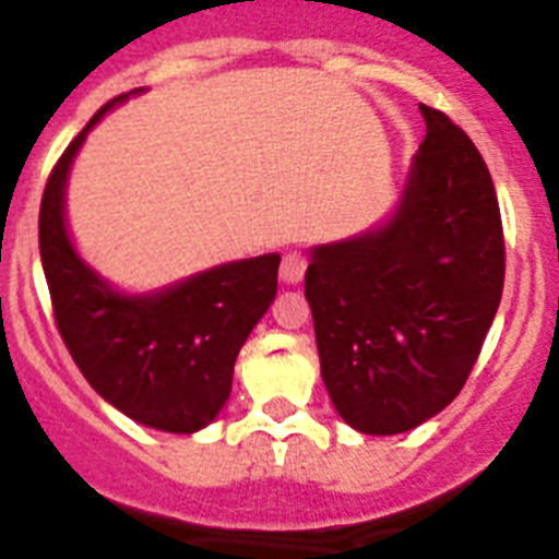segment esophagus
<instances>
[{
    "instance_id": "obj_1",
    "label": "esophagus",
    "mask_w": 559,
    "mask_h": 559,
    "mask_svg": "<svg viewBox=\"0 0 559 559\" xmlns=\"http://www.w3.org/2000/svg\"><path fill=\"white\" fill-rule=\"evenodd\" d=\"M305 269H308L305 257L299 254V251H288V254L283 257V265H280V280H283L285 285H299L302 283Z\"/></svg>"
}]
</instances>
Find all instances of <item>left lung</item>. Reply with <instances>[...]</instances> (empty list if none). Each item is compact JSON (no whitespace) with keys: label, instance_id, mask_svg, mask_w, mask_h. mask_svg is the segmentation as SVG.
Returning <instances> with one entry per match:
<instances>
[{"label":"left lung","instance_id":"8db88e82","mask_svg":"<svg viewBox=\"0 0 559 559\" xmlns=\"http://www.w3.org/2000/svg\"><path fill=\"white\" fill-rule=\"evenodd\" d=\"M426 140L397 206L308 251L322 380L349 428L412 431L462 392L503 290L496 187L471 136L419 103Z\"/></svg>","mask_w":559,"mask_h":559}]
</instances>
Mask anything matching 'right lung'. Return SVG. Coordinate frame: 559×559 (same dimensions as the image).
Returning a JSON list of instances; mask_svg holds the SVG:
<instances>
[{
  "label": "right lung",
  "mask_w": 559,
  "mask_h": 559,
  "mask_svg": "<svg viewBox=\"0 0 559 559\" xmlns=\"http://www.w3.org/2000/svg\"><path fill=\"white\" fill-rule=\"evenodd\" d=\"M122 100L128 95L88 120L49 176L38 215L44 276L63 344L88 386L140 426L195 433L229 400L237 353L274 302L280 254L212 265L145 294L92 269L69 235L67 185L88 131Z\"/></svg>",
  "instance_id": "obj_1"
}]
</instances>
